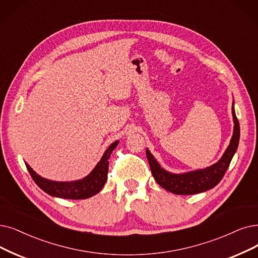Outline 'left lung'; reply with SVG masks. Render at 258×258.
<instances>
[{
  "label": "left lung",
  "mask_w": 258,
  "mask_h": 258,
  "mask_svg": "<svg viewBox=\"0 0 258 258\" xmlns=\"http://www.w3.org/2000/svg\"><path fill=\"white\" fill-rule=\"evenodd\" d=\"M232 113L234 120V131L230 145L226 148L221 159L210 167L180 174L171 173L163 169L157 160L153 158L150 151L146 149V156L149 162L152 176L160 186L176 195H194L207 191L215 187L221 181L225 171L228 170L230 166V163L237 150V147H238L240 137L239 121L235 114L234 102Z\"/></svg>",
  "instance_id": "left-lung-1"
}]
</instances>
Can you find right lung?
Masks as SVG:
<instances>
[{
    "instance_id": "1",
    "label": "right lung",
    "mask_w": 258,
    "mask_h": 258,
    "mask_svg": "<svg viewBox=\"0 0 258 258\" xmlns=\"http://www.w3.org/2000/svg\"><path fill=\"white\" fill-rule=\"evenodd\" d=\"M118 141L112 143L109 148L104 153V156L97 163L95 168L86 178L71 181V182H57L44 179L37 174L28 164L25 163L26 168L29 171L30 176L38 186L44 190L46 194L53 196V197L63 198V199H87L98 194L108 178L109 159L112 151L117 146Z\"/></svg>"
}]
</instances>
